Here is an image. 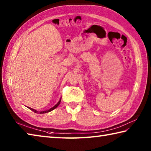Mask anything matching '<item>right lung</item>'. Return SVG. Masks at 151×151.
Segmentation results:
<instances>
[{
    "label": "right lung",
    "instance_id": "add662e5",
    "mask_svg": "<svg viewBox=\"0 0 151 151\" xmlns=\"http://www.w3.org/2000/svg\"><path fill=\"white\" fill-rule=\"evenodd\" d=\"M60 102H61V100H60V101L58 102V103L55 105V106H54V107H52V108H51L50 109H49V110H46V111H40V114H44V113H47V112H49V111H52V110H54V109H55L57 106H58L59 104H60ZM29 109H30V110H32L33 111H34L35 112V113H36V112H37V111L36 110H34V109H32V108H29Z\"/></svg>",
    "mask_w": 151,
    "mask_h": 151
}]
</instances>
